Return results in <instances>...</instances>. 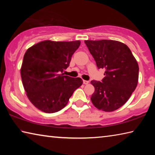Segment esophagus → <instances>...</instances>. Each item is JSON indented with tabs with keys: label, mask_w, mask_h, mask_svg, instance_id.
Listing matches in <instances>:
<instances>
[{
	"label": "esophagus",
	"mask_w": 155,
	"mask_h": 155,
	"mask_svg": "<svg viewBox=\"0 0 155 155\" xmlns=\"http://www.w3.org/2000/svg\"><path fill=\"white\" fill-rule=\"evenodd\" d=\"M88 83H89V81H88L83 80V84H85V85H87Z\"/></svg>",
	"instance_id": "esophagus-1"
}]
</instances>
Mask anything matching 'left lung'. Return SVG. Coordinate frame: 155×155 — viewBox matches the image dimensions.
<instances>
[{"instance_id":"8db88e82","label":"left lung","mask_w":155,"mask_h":155,"mask_svg":"<svg viewBox=\"0 0 155 155\" xmlns=\"http://www.w3.org/2000/svg\"><path fill=\"white\" fill-rule=\"evenodd\" d=\"M98 69L105 70L102 82L91 81L95 88L91 101L99 110L111 112L127 103L137 85L139 65L129 48L115 40H85Z\"/></svg>"}]
</instances>
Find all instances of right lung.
I'll return each mask as SVG.
<instances>
[{"mask_svg":"<svg viewBox=\"0 0 155 155\" xmlns=\"http://www.w3.org/2000/svg\"><path fill=\"white\" fill-rule=\"evenodd\" d=\"M81 41L45 40L26 51L20 69L28 98L40 111L52 114L66 106L74 91L82 85L81 78L64 76Z\"/></svg>","mask_w":155,"mask_h":155,"instance_id":"1","label":"right lung"}]
</instances>
